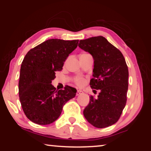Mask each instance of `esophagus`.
<instances>
[{"label":"esophagus","instance_id":"34e87169","mask_svg":"<svg viewBox=\"0 0 151 151\" xmlns=\"http://www.w3.org/2000/svg\"><path fill=\"white\" fill-rule=\"evenodd\" d=\"M83 93V91H80V90H78L77 91H76V95H79V94H82V93Z\"/></svg>","mask_w":151,"mask_h":151}]
</instances>
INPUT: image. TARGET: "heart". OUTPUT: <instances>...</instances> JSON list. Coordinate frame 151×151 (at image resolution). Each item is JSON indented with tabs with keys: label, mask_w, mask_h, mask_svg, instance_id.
<instances>
[{
	"label": "heart",
	"mask_w": 151,
	"mask_h": 151,
	"mask_svg": "<svg viewBox=\"0 0 151 151\" xmlns=\"http://www.w3.org/2000/svg\"><path fill=\"white\" fill-rule=\"evenodd\" d=\"M74 82H75L76 85H77L79 86H82L85 85V79L83 77H81V76H78V77H76L74 79Z\"/></svg>",
	"instance_id": "1"
}]
</instances>
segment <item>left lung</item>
I'll list each match as a JSON object with an SVG mask.
<instances>
[{"label":"left lung","instance_id":"obj_1","mask_svg":"<svg viewBox=\"0 0 151 151\" xmlns=\"http://www.w3.org/2000/svg\"><path fill=\"white\" fill-rule=\"evenodd\" d=\"M78 47L93 56L94 78L90 85L100 91L97 98L90 96L84 116L96 128L111 126L119 121L127 103L129 70L126 61L121 51L102 36L81 40Z\"/></svg>","mask_w":151,"mask_h":151}]
</instances>
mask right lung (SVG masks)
I'll use <instances>...</instances> for the list:
<instances>
[{
    "label": "right lung",
    "instance_id": "obj_1",
    "mask_svg": "<svg viewBox=\"0 0 151 151\" xmlns=\"http://www.w3.org/2000/svg\"><path fill=\"white\" fill-rule=\"evenodd\" d=\"M78 40L49 39L30 49L22 61L19 82V99L25 115L36 124L52 123L63 106L74 98L76 89L66 86L57 90L51 83Z\"/></svg>",
    "mask_w": 151,
    "mask_h": 151
}]
</instances>
